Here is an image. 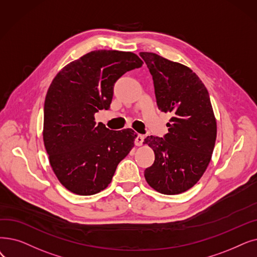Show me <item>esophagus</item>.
<instances>
[{
  "mask_svg": "<svg viewBox=\"0 0 257 257\" xmlns=\"http://www.w3.org/2000/svg\"><path fill=\"white\" fill-rule=\"evenodd\" d=\"M144 136L143 135H137V137H136V141H135V143H136V145L137 146H141V145L143 144V142H144Z\"/></svg>",
  "mask_w": 257,
  "mask_h": 257,
  "instance_id": "34e87169",
  "label": "esophagus"
}]
</instances>
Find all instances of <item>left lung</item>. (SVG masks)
Instances as JSON below:
<instances>
[{"mask_svg":"<svg viewBox=\"0 0 257 257\" xmlns=\"http://www.w3.org/2000/svg\"><path fill=\"white\" fill-rule=\"evenodd\" d=\"M140 55L152 75L159 109L172 115L164 138L145 139L155 154L145 178L160 193L180 194L199 181L211 161L216 120L210 96L189 67L153 52Z\"/></svg>","mask_w":257,"mask_h":257,"instance_id":"obj_1","label":"left lung"}]
</instances>
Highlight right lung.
Returning <instances> with one entry per match:
<instances>
[{"mask_svg": "<svg viewBox=\"0 0 257 257\" xmlns=\"http://www.w3.org/2000/svg\"><path fill=\"white\" fill-rule=\"evenodd\" d=\"M142 65L132 52L95 50L66 65L49 86L44 145L54 174L72 193L92 195L104 190L135 146L132 129L109 130L96 124L94 114L110 108L119 77Z\"/></svg>", "mask_w": 257, "mask_h": 257, "instance_id": "add662e5", "label": "right lung"}]
</instances>
